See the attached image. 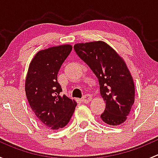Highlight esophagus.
Segmentation results:
<instances>
[{"instance_id": "esophagus-1", "label": "esophagus", "mask_w": 158, "mask_h": 158, "mask_svg": "<svg viewBox=\"0 0 158 158\" xmlns=\"http://www.w3.org/2000/svg\"><path fill=\"white\" fill-rule=\"evenodd\" d=\"M91 100H92V95H90V94H85V95H83V97H82V102H90Z\"/></svg>"}]
</instances>
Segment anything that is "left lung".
<instances>
[{
	"instance_id": "1",
	"label": "left lung",
	"mask_w": 158,
	"mask_h": 158,
	"mask_svg": "<svg viewBox=\"0 0 158 158\" xmlns=\"http://www.w3.org/2000/svg\"><path fill=\"white\" fill-rule=\"evenodd\" d=\"M74 49L98 79L106 106L101 118L113 126L125 122L135 102V84L125 61L102 41L77 44Z\"/></svg>"
}]
</instances>
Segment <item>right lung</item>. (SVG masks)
Instances as JSON below:
<instances>
[{"label": "right lung", "instance_id": "obj_1", "mask_svg": "<svg viewBox=\"0 0 158 158\" xmlns=\"http://www.w3.org/2000/svg\"><path fill=\"white\" fill-rule=\"evenodd\" d=\"M71 45L40 50L30 63L25 82L28 102L37 120L52 130L69 123L77 103L66 95L57 81V74L72 51Z\"/></svg>", "mask_w": 158, "mask_h": 158}]
</instances>
